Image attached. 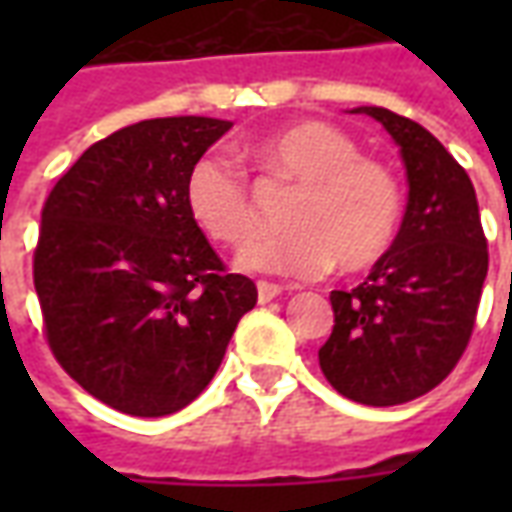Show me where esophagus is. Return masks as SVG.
I'll return each mask as SVG.
<instances>
[{
  "mask_svg": "<svg viewBox=\"0 0 512 512\" xmlns=\"http://www.w3.org/2000/svg\"><path fill=\"white\" fill-rule=\"evenodd\" d=\"M285 290H288V288H282V285H274V282H257V299L266 304V301L282 296Z\"/></svg>",
  "mask_w": 512,
  "mask_h": 512,
  "instance_id": "34e87169",
  "label": "esophagus"
}]
</instances>
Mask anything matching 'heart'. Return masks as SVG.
Masks as SVG:
<instances>
[{"mask_svg":"<svg viewBox=\"0 0 512 512\" xmlns=\"http://www.w3.org/2000/svg\"><path fill=\"white\" fill-rule=\"evenodd\" d=\"M266 175L296 183L285 211L288 233L246 241L235 266L279 277H318L337 263L343 271L373 266L392 246L400 224L395 175L370 158L343 128L299 120L249 145ZM186 208L202 233L238 244L255 227L249 186L233 158L208 153L186 175Z\"/></svg>","mask_w":512,"mask_h":512,"instance_id":"1","label":"heart"}]
</instances>
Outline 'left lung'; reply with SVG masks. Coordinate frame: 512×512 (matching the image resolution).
Wrapping results in <instances>:
<instances>
[{
    "instance_id": "8db88e82",
    "label": "left lung",
    "mask_w": 512,
    "mask_h": 512,
    "mask_svg": "<svg viewBox=\"0 0 512 512\" xmlns=\"http://www.w3.org/2000/svg\"><path fill=\"white\" fill-rule=\"evenodd\" d=\"M386 128L406 167L395 241L354 290H332L334 329L318 351L326 381L365 406H397L450 376L474 329L488 274L477 194L428 128L381 106H356Z\"/></svg>"
}]
</instances>
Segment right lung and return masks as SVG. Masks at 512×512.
Wrapping results in <instances>:
<instances>
[{
  "label": "right lung",
  "instance_id": "right-lung-1",
  "mask_svg": "<svg viewBox=\"0 0 512 512\" xmlns=\"http://www.w3.org/2000/svg\"><path fill=\"white\" fill-rule=\"evenodd\" d=\"M219 117H156L87 147L40 216L35 290L65 373L106 406L164 417L222 365L255 282L224 274L186 208V175L230 131Z\"/></svg>",
  "mask_w": 512,
  "mask_h": 512
}]
</instances>
